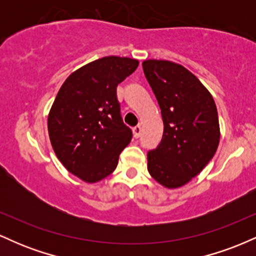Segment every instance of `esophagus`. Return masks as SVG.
Returning <instances> with one entry per match:
<instances>
[{
    "label": "esophagus",
    "instance_id": "1",
    "mask_svg": "<svg viewBox=\"0 0 256 256\" xmlns=\"http://www.w3.org/2000/svg\"><path fill=\"white\" fill-rule=\"evenodd\" d=\"M132 131H134V136L138 138L140 136V132H142V128H140V125H137L134 126V128H132Z\"/></svg>",
    "mask_w": 256,
    "mask_h": 256
}]
</instances>
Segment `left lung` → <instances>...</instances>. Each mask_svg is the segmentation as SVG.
I'll return each mask as SVG.
<instances>
[{"mask_svg":"<svg viewBox=\"0 0 256 256\" xmlns=\"http://www.w3.org/2000/svg\"><path fill=\"white\" fill-rule=\"evenodd\" d=\"M143 72L161 110L164 134L148 152V171L158 184L177 189L212 160L220 128L213 96L195 74L167 60H146Z\"/></svg>","mask_w":256,"mask_h":256,"instance_id":"1","label":"left lung"}]
</instances>
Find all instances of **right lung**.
<instances>
[{
    "label": "right lung",
    "mask_w": 256,
    "mask_h": 256,
    "mask_svg": "<svg viewBox=\"0 0 256 256\" xmlns=\"http://www.w3.org/2000/svg\"><path fill=\"white\" fill-rule=\"evenodd\" d=\"M138 60L104 56L84 64L61 85L48 114V134L60 162L85 183L116 170L132 131L122 122L116 86Z\"/></svg>",
    "instance_id": "right-lung-1"
}]
</instances>
